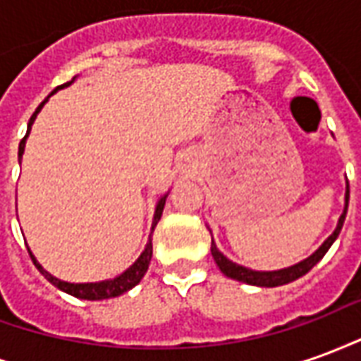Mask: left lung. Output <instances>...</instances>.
<instances>
[{
  "instance_id": "1",
  "label": "left lung",
  "mask_w": 361,
  "mask_h": 361,
  "mask_svg": "<svg viewBox=\"0 0 361 361\" xmlns=\"http://www.w3.org/2000/svg\"><path fill=\"white\" fill-rule=\"evenodd\" d=\"M348 197H350V188L346 185V207H344V212H342L341 220H338V226L333 232V235L326 240L321 247H319L311 257H307L302 263H298V265L290 267V269H282V271H272V272H259V271H251V269H245V267H240L232 263L230 259H226L219 250H216V245L214 242L211 243V253L214 261H216V265L224 274H226L228 279H234L240 280V282H245V284H251V286H263V288H274V286H282V284H288V282H294L295 279H300L303 276L305 272H310L313 267L317 265L319 261L323 259L329 247L333 245V242L338 238L342 230V224H344V219H346V211H348Z\"/></svg>"
}]
</instances>
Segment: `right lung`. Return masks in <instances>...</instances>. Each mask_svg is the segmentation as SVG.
Masks as SVG:
<instances>
[{
  "label": "right lung",
  "mask_w": 361,
  "mask_h": 361,
  "mask_svg": "<svg viewBox=\"0 0 361 361\" xmlns=\"http://www.w3.org/2000/svg\"><path fill=\"white\" fill-rule=\"evenodd\" d=\"M73 81L66 82V85H61V87H58V89H63V87H69ZM56 89V90H58ZM54 90V92H56ZM51 92V94H54ZM46 104V100H44L38 108H36V111L32 114V118H30V121H28V131H30V126H32V121H35L36 114L42 110V106ZM28 131L27 135L20 139V145H19V162H20V157H23V150H25V141H27L28 137ZM164 203H166V195L158 201L157 204V212H154V222H152V230H154V226H157V222L160 220V216H162V211H164ZM30 253V251H28ZM150 257H152V234H150V240L149 243H147V247H145V251H142V255L137 261H135L133 265L129 267L123 274H119L118 279L114 280H104V282H96V284H69V282H63V280H58L51 276L50 272H46L42 269V267L36 263V259L32 257V253H30V259L35 261V265L38 271L42 272L46 279L50 280L54 286H58L59 290H63V292H67V294L75 295V298H81V300H108V298H116V295L123 294V292H127V290H131L133 286H137L139 282H141V279L145 276V272H147V269H149V263H150Z\"/></svg>",
  "instance_id": "right-lung-1"
}]
</instances>
